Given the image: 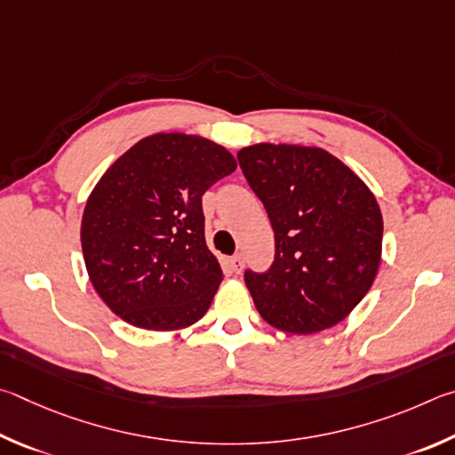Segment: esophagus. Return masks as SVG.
Returning a JSON list of instances; mask_svg holds the SVG:
<instances>
[{
  "instance_id": "obj_1",
  "label": "esophagus",
  "mask_w": 455,
  "mask_h": 455,
  "mask_svg": "<svg viewBox=\"0 0 455 455\" xmlns=\"http://www.w3.org/2000/svg\"><path fill=\"white\" fill-rule=\"evenodd\" d=\"M228 264H229V269H232L234 274H240L242 269H243V258L242 256H234V258L228 259Z\"/></svg>"
}]
</instances>
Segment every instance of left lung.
<instances>
[{
  "mask_svg": "<svg viewBox=\"0 0 455 455\" xmlns=\"http://www.w3.org/2000/svg\"><path fill=\"white\" fill-rule=\"evenodd\" d=\"M237 159L275 235L272 267L243 275L259 315L291 333L339 323L379 267L384 220L376 196L322 148L256 143Z\"/></svg>",
  "mask_w": 455,
  "mask_h": 455,
  "instance_id": "left-lung-1",
  "label": "left lung"
}]
</instances>
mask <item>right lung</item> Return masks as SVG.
Instances as JSON below:
<instances>
[{"instance_id":"1","label":"right lung","mask_w":455,"mask_h":455,"mask_svg":"<svg viewBox=\"0 0 455 455\" xmlns=\"http://www.w3.org/2000/svg\"><path fill=\"white\" fill-rule=\"evenodd\" d=\"M235 167L226 148L188 133L149 135L109 165L87 197L82 250L111 312L154 331L202 320L223 280L202 196Z\"/></svg>"}]
</instances>
